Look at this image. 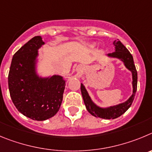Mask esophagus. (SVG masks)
Here are the masks:
<instances>
[{"instance_id": "obj_1", "label": "esophagus", "mask_w": 152, "mask_h": 152, "mask_svg": "<svg viewBox=\"0 0 152 152\" xmlns=\"http://www.w3.org/2000/svg\"><path fill=\"white\" fill-rule=\"evenodd\" d=\"M77 70H79V71H80V72H81V71H82V69H81V67H79V69H77Z\"/></svg>"}]
</instances>
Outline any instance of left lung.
Masks as SVG:
<instances>
[{
	"label": "left lung",
	"mask_w": 152,
	"mask_h": 152,
	"mask_svg": "<svg viewBox=\"0 0 152 152\" xmlns=\"http://www.w3.org/2000/svg\"><path fill=\"white\" fill-rule=\"evenodd\" d=\"M113 45L115 46V51L111 53V54H108L107 56L121 60L124 63L126 67L132 72L133 91H132V95H131L130 98L124 103L119 104L115 106L109 107L107 108H102V107L97 106L91 101V98H90L86 88H85V86L83 84H81L82 95H83V101H84L87 110L94 117L106 119V120L117 118L122 114H124L130 107L131 104L133 102L134 98H135L136 90H137V71H136V66L134 64L133 57H132V54L118 39L113 42Z\"/></svg>",
	"instance_id": "obj_1"
}]
</instances>
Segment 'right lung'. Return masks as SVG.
Returning a JSON list of instances; mask_svg holds the SVG:
<instances>
[{
    "instance_id": "obj_1",
    "label": "right lung",
    "mask_w": 152,
    "mask_h": 152,
    "mask_svg": "<svg viewBox=\"0 0 152 152\" xmlns=\"http://www.w3.org/2000/svg\"><path fill=\"white\" fill-rule=\"evenodd\" d=\"M45 42L35 36L14 54L8 75L10 95L16 109L34 120L54 117L61 107L65 80L62 76L39 77L35 72L38 50Z\"/></svg>"
}]
</instances>
